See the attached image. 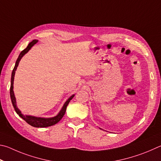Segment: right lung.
Returning <instances> with one entry per match:
<instances>
[{"label":"right lung","instance_id":"obj_1","mask_svg":"<svg viewBox=\"0 0 161 161\" xmlns=\"http://www.w3.org/2000/svg\"><path fill=\"white\" fill-rule=\"evenodd\" d=\"M37 42H38V40H36V39H35V40H32V42H31L30 43L28 44L27 48H25V49L23 51H22L21 53H19L18 58V59H17V61L15 62V67H14V69L13 70L12 75H11V85H10V94L11 101H12V104L13 105L14 109H15V110L16 112V113L18 114L21 118H22V119H23L25 122L29 124L30 125L34 126V127L39 128V127H47V126H53V125H56V123H58L59 121L62 119V117H64V115L65 114V112H66V110L67 105H69V102L72 100V98L74 97L75 95H71V96H70L69 99L66 100V102L64 103L63 108H61V111L58 112V114L56 115V116L53 117L43 118V117H34V116H30V115H24L21 113L20 111H19V109L18 108V107H17V105H16V99H15V95H14V92H13L14 76H15V70L17 69V67L18 66L19 62V61H20V59L22 58V56H23L25 53L29 52L31 48H32Z\"/></svg>","mask_w":161,"mask_h":161}]
</instances>
